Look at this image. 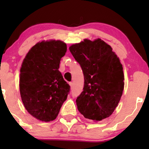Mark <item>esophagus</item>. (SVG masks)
<instances>
[{
	"label": "esophagus",
	"mask_w": 149,
	"mask_h": 149,
	"mask_svg": "<svg viewBox=\"0 0 149 149\" xmlns=\"http://www.w3.org/2000/svg\"><path fill=\"white\" fill-rule=\"evenodd\" d=\"M69 85H70V86L71 87H73V83H72V82H70V83H69Z\"/></svg>",
	"instance_id": "obj_1"
}]
</instances>
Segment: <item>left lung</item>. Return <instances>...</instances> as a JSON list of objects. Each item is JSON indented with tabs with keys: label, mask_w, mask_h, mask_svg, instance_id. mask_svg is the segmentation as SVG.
Wrapping results in <instances>:
<instances>
[{
	"label": "left lung",
	"mask_w": 149,
	"mask_h": 149,
	"mask_svg": "<svg viewBox=\"0 0 149 149\" xmlns=\"http://www.w3.org/2000/svg\"><path fill=\"white\" fill-rule=\"evenodd\" d=\"M69 49L84 75V91L76 99L78 110L93 121L109 117L119 103L124 87L119 58L100 39H84Z\"/></svg>",
	"instance_id": "1"
}]
</instances>
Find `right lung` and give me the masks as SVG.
Returning <instances> with one entry per match:
<instances>
[{
	"label": "right lung",
	"instance_id": "obj_1",
	"mask_svg": "<svg viewBox=\"0 0 149 149\" xmlns=\"http://www.w3.org/2000/svg\"><path fill=\"white\" fill-rule=\"evenodd\" d=\"M67 50L61 41H41L27 52L20 69L22 100L30 114L43 122L56 119L70 86L58 69Z\"/></svg>",
	"mask_w": 149,
	"mask_h": 149
}]
</instances>
